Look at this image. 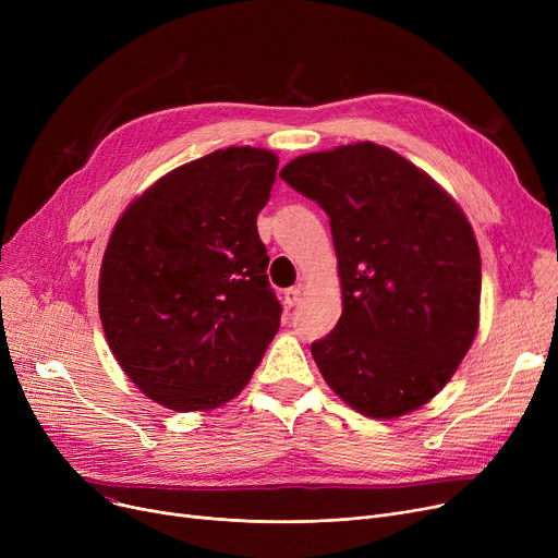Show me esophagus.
I'll return each mask as SVG.
<instances>
[{
    "label": "esophagus",
    "mask_w": 558,
    "mask_h": 558,
    "mask_svg": "<svg viewBox=\"0 0 558 558\" xmlns=\"http://www.w3.org/2000/svg\"><path fill=\"white\" fill-rule=\"evenodd\" d=\"M301 296H303V289L301 287H289L284 291V305L287 307H296L301 303Z\"/></svg>",
    "instance_id": "1"
}]
</instances>
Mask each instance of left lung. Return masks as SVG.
Returning <instances> with one entry per match:
<instances>
[{"label": "left lung", "mask_w": 558, "mask_h": 558, "mask_svg": "<svg viewBox=\"0 0 558 558\" xmlns=\"http://www.w3.org/2000/svg\"><path fill=\"white\" fill-rule=\"evenodd\" d=\"M287 185L330 217L343 310L312 343L328 387L368 418H398L454 375L480 326L482 259L457 201L373 142L299 156Z\"/></svg>", "instance_id": "obj_1"}]
</instances>
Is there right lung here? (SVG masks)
Here are the masks:
<instances>
[{
  "mask_svg": "<svg viewBox=\"0 0 558 558\" xmlns=\"http://www.w3.org/2000/svg\"><path fill=\"white\" fill-rule=\"evenodd\" d=\"M278 156L228 146L169 171L117 221L99 316L133 385L173 412L238 396L280 328L257 234Z\"/></svg>",
  "mask_w": 558,
  "mask_h": 558,
  "instance_id": "add662e5",
  "label": "right lung"
}]
</instances>
